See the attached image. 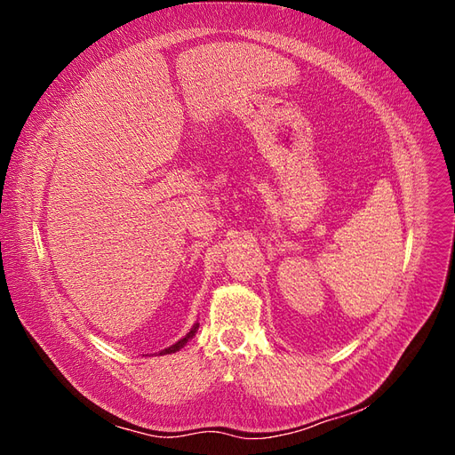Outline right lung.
I'll list each match as a JSON object with an SVG mask.
<instances>
[{
    "mask_svg": "<svg viewBox=\"0 0 455 455\" xmlns=\"http://www.w3.org/2000/svg\"><path fill=\"white\" fill-rule=\"evenodd\" d=\"M197 330H199V323H196L194 326H191V330H189V332L182 338V339H178L176 343H172V346L171 347H167V349H163V351H159V355H171V353H176V351H180L184 346H186V343L191 339V338H194L196 334H197Z\"/></svg>",
    "mask_w": 455,
    "mask_h": 455,
    "instance_id": "add662e5",
    "label": "right lung"
}]
</instances>
